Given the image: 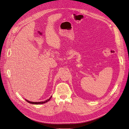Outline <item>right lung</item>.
Here are the masks:
<instances>
[{"instance_id": "add662e5", "label": "right lung", "mask_w": 129, "mask_h": 129, "mask_svg": "<svg viewBox=\"0 0 129 129\" xmlns=\"http://www.w3.org/2000/svg\"><path fill=\"white\" fill-rule=\"evenodd\" d=\"M51 96L49 98V99L47 100H46V101H44V102H31V101H29L27 100H26L28 103H29L34 104V105H40V104H42V103H45L47 102L48 101H49V100L51 99Z\"/></svg>"}]
</instances>
